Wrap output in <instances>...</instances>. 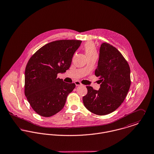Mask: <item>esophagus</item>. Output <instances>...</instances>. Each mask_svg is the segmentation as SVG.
Instances as JSON below:
<instances>
[{
    "mask_svg": "<svg viewBox=\"0 0 154 154\" xmlns=\"http://www.w3.org/2000/svg\"><path fill=\"white\" fill-rule=\"evenodd\" d=\"M74 83H75V85L76 86H80V85H82V84L80 82H79V81L74 82Z\"/></svg>",
    "mask_w": 154,
    "mask_h": 154,
    "instance_id": "1",
    "label": "esophagus"
}]
</instances>
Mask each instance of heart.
<instances>
[{
  "label": "heart",
  "mask_w": 154,
  "mask_h": 154,
  "mask_svg": "<svg viewBox=\"0 0 154 154\" xmlns=\"http://www.w3.org/2000/svg\"><path fill=\"white\" fill-rule=\"evenodd\" d=\"M84 50L87 57L97 54V50L94 44L91 41H88L84 45Z\"/></svg>",
  "instance_id": "obj_1"
}]
</instances>
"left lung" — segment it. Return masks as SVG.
<instances>
[{"mask_svg":"<svg viewBox=\"0 0 154 154\" xmlns=\"http://www.w3.org/2000/svg\"><path fill=\"white\" fill-rule=\"evenodd\" d=\"M129 66L115 47L103 42L100 48L95 75L99 77V90L87 86V94L83 97L85 107L93 113L106 115L116 110L123 102L131 86Z\"/></svg>","mask_w":154,"mask_h":154,"instance_id":"8db88e82","label":"left lung"}]
</instances>
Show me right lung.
<instances>
[{"instance_id":"right-lung-1","label":"right lung","mask_w":154,"mask_h":154,"mask_svg":"<svg viewBox=\"0 0 154 154\" xmlns=\"http://www.w3.org/2000/svg\"><path fill=\"white\" fill-rule=\"evenodd\" d=\"M82 41L59 40L39 48L29 60L25 71V94L35 112L50 117L64 106L67 97L75 87L57 78L69 68Z\"/></svg>"}]
</instances>
